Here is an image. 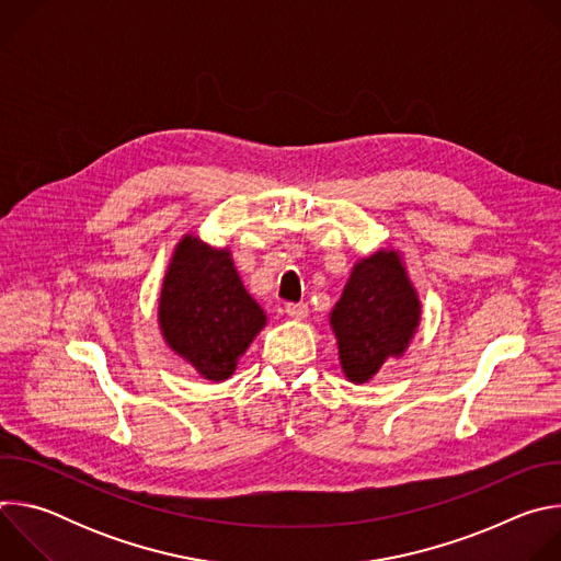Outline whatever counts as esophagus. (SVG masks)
<instances>
[{"label": "esophagus", "mask_w": 561, "mask_h": 561, "mask_svg": "<svg viewBox=\"0 0 561 561\" xmlns=\"http://www.w3.org/2000/svg\"><path fill=\"white\" fill-rule=\"evenodd\" d=\"M286 314L293 319H306L308 317V306L301 304H286Z\"/></svg>", "instance_id": "esophagus-1"}]
</instances>
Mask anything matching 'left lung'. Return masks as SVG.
<instances>
[{
    "label": "left lung",
    "instance_id": "8db88e82",
    "mask_svg": "<svg viewBox=\"0 0 561 561\" xmlns=\"http://www.w3.org/2000/svg\"><path fill=\"white\" fill-rule=\"evenodd\" d=\"M420 299L394 251L355 264L331 312L344 375L368 381L388 357H399L420 327Z\"/></svg>",
    "mask_w": 561,
    "mask_h": 561
}]
</instances>
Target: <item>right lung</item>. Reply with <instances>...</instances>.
Instances as JSON below:
<instances>
[{
  "label": "right lung",
  "mask_w": 561,
  "mask_h": 561,
  "mask_svg": "<svg viewBox=\"0 0 561 561\" xmlns=\"http://www.w3.org/2000/svg\"><path fill=\"white\" fill-rule=\"evenodd\" d=\"M264 327L266 314L239 279L230 253L186 234L159 297L167 344L202 377L224 381Z\"/></svg>",
  "instance_id": "right-lung-1"
}]
</instances>
